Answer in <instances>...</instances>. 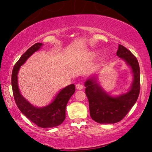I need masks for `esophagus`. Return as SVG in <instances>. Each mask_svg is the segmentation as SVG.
I'll list each match as a JSON object with an SVG mask.
<instances>
[{
  "label": "esophagus",
  "mask_w": 152,
  "mask_h": 152,
  "mask_svg": "<svg viewBox=\"0 0 152 152\" xmlns=\"http://www.w3.org/2000/svg\"><path fill=\"white\" fill-rule=\"evenodd\" d=\"M76 88L77 90H82L83 88V86L81 84H77L76 85Z\"/></svg>",
  "instance_id": "esophagus-1"
}]
</instances>
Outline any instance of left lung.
<instances>
[{
    "label": "left lung",
    "instance_id": "obj_1",
    "mask_svg": "<svg viewBox=\"0 0 152 152\" xmlns=\"http://www.w3.org/2000/svg\"><path fill=\"white\" fill-rule=\"evenodd\" d=\"M117 56L132 68L133 81L127 92L117 96L107 94L92 77L84 84L89 102L90 115L99 123H115L121 121L137 101L140 91V69L135 56L122 45H119Z\"/></svg>",
    "mask_w": 152,
    "mask_h": 152
}]
</instances>
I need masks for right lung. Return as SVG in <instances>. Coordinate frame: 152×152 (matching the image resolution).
<instances>
[{"label":"right lung","instance_id":"add662e5","mask_svg":"<svg viewBox=\"0 0 152 152\" xmlns=\"http://www.w3.org/2000/svg\"><path fill=\"white\" fill-rule=\"evenodd\" d=\"M42 46L43 43H36L21 56L12 69L11 84L15 101L20 112L38 127L51 128L60 125L66 119V107L69 99L75 92V85L72 84L61 89L53 101L43 107L33 106L22 96L18 86V72L27 59Z\"/></svg>","mask_w":152,"mask_h":152}]
</instances>
